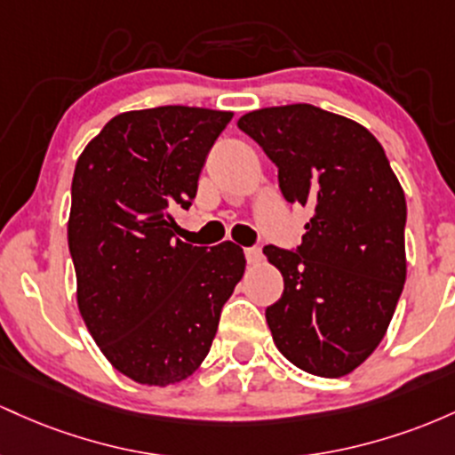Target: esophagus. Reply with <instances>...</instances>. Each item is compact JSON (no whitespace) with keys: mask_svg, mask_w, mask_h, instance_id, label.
Here are the masks:
<instances>
[{"mask_svg":"<svg viewBox=\"0 0 455 455\" xmlns=\"http://www.w3.org/2000/svg\"><path fill=\"white\" fill-rule=\"evenodd\" d=\"M244 258H247V262L249 264H259L262 262V249L259 247H249V249H244Z\"/></svg>","mask_w":455,"mask_h":455,"instance_id":"1","label":"esophagus"}]
</instances>
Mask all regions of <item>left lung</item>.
<instances>
[{
	"label": "left lung",
	"mask_w": 455,
	"mask_h": 455,
	"mask_svg": "<svg viewBox=\"0 0 455 455\" xmlns=\"http://www.w3.org/2000/svg\"><path fill=\"white\" fill-rule=\"evenodd\" d=\"M238 129L279 167L285 200L314 211L296 251L264 247L283 277L267 307L275 346L314 376L350 374L379 348L406 282L400 180L365 126L320 107H264Z\"/></svg>",
	"instance_id": "1"
}]
</instances>
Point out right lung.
I'll list each match as a JSON object with an SVG mask.
<instances>
[{
    "mask_svg": "<svg viewBox=\"0 0 455 455\" xmlns=\"http://www.w3.org/2000/svg\"><path fill=\"white\" fill-rule=\"evenodd\" d=\"M232 116L185 105L124 111L76 159L68 217L76 305L107 361L140 385H176L202 365L243 279L238 244L173 238V211L191 206Z\"/></svg>",
    "mask_w": 455,
    "mask_h": 455,
    "instance_id": "add662e5",
    "label": "right lung"
}]
</instances>
